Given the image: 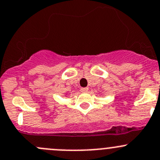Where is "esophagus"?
<instances>
[{
  "mask_svg": "<svg viewBox=\"0 0 160 160\" xmlns=\"http://www.w3.org/2000/svg\"><path fill=\"white\" fill-rule=\"evenodd\" d=\"M80 91H81V92H83V93L88 92V88H80Z\"/></svg>",
  "mask_w": 160,
  "mask_h": 160,
  "instance_id": "1",
  "label": "esophagus"
}]
</instances>
